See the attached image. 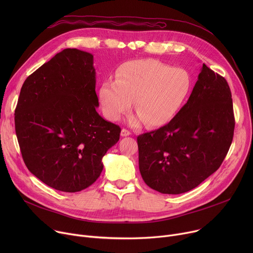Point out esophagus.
<instances>
[{
    "label": "esophagus",
    "mask_w": 253,
    "mask_h": 253,
    "mask_svg": "<svg viewBox=\"0 0 253 253\" xmlns=\"http://www.w3.org/2000/svg\"><path fill=\"white\" fill-rule=\"evenodd\" d=\"M130 134H131V132H130L129 130H127V129H125V128L122 129V131H121V135H122V136H129Z\"/></svg>",
    "instance_id": "esophagus-1"
}]
</instances>
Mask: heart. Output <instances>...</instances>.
Returning a JSON list of instances; mask_svg holds the SVG:
<instances>
[{"instance_id":"b5f03b06","label":"heart","mask_w":253,"mask_h":253,"mask_svg":"<svg viewBox=\"0 0 253 253\" xmlns=\"http://www.w3.org/2000/svg\"><path fill=\"white\" fill-rule=\"evenodd\" d=\"M192 79L189 73L156 59L125 62L116 80L102 83L99 100L104 116L118 121L135 100V112L143 123L160 127L169 123L189 97Z\"/></svg>"}]
</instances>
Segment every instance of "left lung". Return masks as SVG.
I'll use <instances>...</instances> for the list:
<instances>
[{
  "label": "left lung",
  "instance_id": "left-lung-1",
  "mask_svg": "<svg viewBox=\"0 0 253 253\" xmlns=\"http://www.w3.org/2000/svg\"><path fill=\"white\" fill-rule=\"evenodd\" d=\"M234 129L227 80L203 64L189 100L176 116L165 126L138 135L143 181L162 194L195 189L221 165Z\"/></svg>",
  "mask_w": 253,
  "mask_h": 253
}]
</instances>
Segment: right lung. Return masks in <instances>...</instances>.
<instances>
[{"label": "right lung", "instance_id": "1", "mask_svg": "<svg viewBox=\"0 0 253 253\" xmlns=\"http://www.w3.org/2000/svg\"><path fill=\"white\" fill-rule=\"evenodd\" d=\"M93 55L64 49L26 78L15 109L24 164L49 187L80 192L96 181L121 133L96 112Z\"/></svg>", "mask_w": 253, "mask_h": 253}]
</instances>
